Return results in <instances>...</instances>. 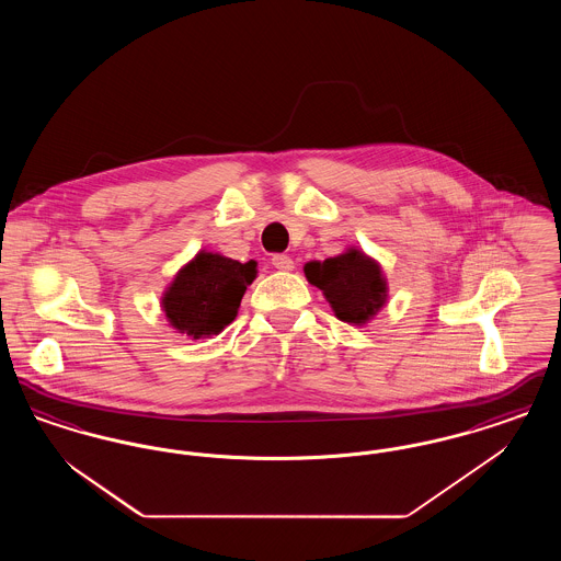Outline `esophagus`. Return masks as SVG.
I'll list each match as a JSON object with an SVG mask.
<instances>
[{"instance_id":"1","label":"esophagus","mask_w":561,"mask_h":561,"mask_svg":"<svg viewBox=\"0 0 561 561\" xmlns=\"http://www.w3.org/2000/svg\"><path fill=\"white\" fill-rule=\"evenodd\" d=\"M271 265L275 268H279V271H293L294 261L288 254H275V256L271 259Z\"/></svg>"}]
</instances>
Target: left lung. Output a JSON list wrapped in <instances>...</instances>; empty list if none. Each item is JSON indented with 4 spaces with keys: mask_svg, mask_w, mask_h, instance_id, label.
Returning <instances> with one entry per match:
<instances>
[{
    "mask_svg": "<svg viewBox=\"0 0 561 561\" xmlns=\"http://www.w3.org/2000/svg\"><path fill=\"white\" fill-rule=\"evenodd\" d=\"M309 284L320 288L334 316L353 325H364L387 302V279L380 265L357 248L305 265Z\"/></svg>",
    "mask_w": 561,
    "mask_h": 561,
    "instance_id": "1",
    "label": "left lung"
}]
</instances>
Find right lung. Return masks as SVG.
<instances>
[{
    "label": "right lung",
    "mask_w": 561,
    "mask_h": 561,
    "mask_svg": "<svg viewBox=\"0 0 561 561\" xmlns=\"http://www.w3.org/2000/svg\"><path fill=\"white\" fill-rule=\"evenodd\" d=\"M256 277V263H240L218 252H197L161 296L168 323L193 341L220 334L240 309L241 296Z\"/></svg>",
    "instance_id": "right-lung-1"
}]
</instances>
